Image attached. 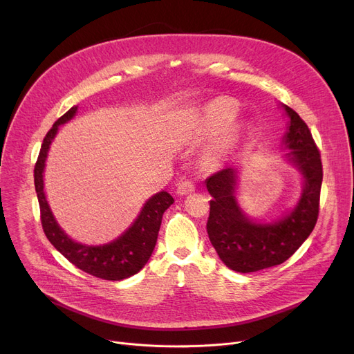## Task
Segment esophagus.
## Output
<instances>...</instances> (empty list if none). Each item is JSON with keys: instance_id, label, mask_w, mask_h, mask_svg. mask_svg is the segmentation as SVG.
<instances>
[{"instance_id": "esophagus-1", "label": "esophagus", "mask_w": 354, "mask_h": 354, "mask_svg": "<svg viewBox=\"0 0 354 354\" xmlns=\"http://www.w3.org/2000/svg\"><path fill=\"white\" fill-rule=\"evenodd\" d=\"M195 191V185L194 182L185 179V180H180L178 183V188H176V194L178 195H189Z\"/></svg>"}]
</instances>
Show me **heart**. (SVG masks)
<instances>
[{"mask_svg": "<svg viewBox=\"0 0 354 354\" xmlns=\"http://www.w3.org/2000/svg\"><path fill=\"white\" fill-rule=\"evenodd\" d=\"M239 103L231 97H215L196 109L191 115L192 133L198 139H209L221 135L209 152L211 162H221L243 143L245 123L235 120Z\"/></svg>", "mask_w": 354, "mask_h": 354, "instance_id": "b5f03b06", "label": "heart"}]
</instances>
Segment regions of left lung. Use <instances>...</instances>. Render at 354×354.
Listing matches in <instances>:
<instances>
[{"mask_svg":"<svg viewBox=\"0 0 354 354\" xmlns=\"http://www.w3.org/2000/svg\"><path fill=\"white\" fill-rule=\"evenodd\" d=\"M288 118L281 140L284 160L301 175L303 189L295 205L271 221L248 216L236 201L241 166L227 167L205 180L211 194L207 231L221 261L236 272H254L283 264L308 238L319 216L323 166L319 149L304 120L281 104Z\"/></svg>","mask_w":354,"mask_h":354,"instance_id":"obj_1","label":"left lung"}]
</instances>
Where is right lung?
<instances>
[{
	"instance_id": "add662e5",
	"label": "right lung",
	"mask_w": 354,
	"mask_h": 354,
	"mask_svg": "<svg viewBox=\"0 0 354 354\" xmlns=\"http://www.w3.org/2000/svg\"><path fill=\"white\" fill-rule=\"evenodd\" d=\"M79 106H73L46 135L39 159L34 167V185L41 211V224L53 247L82 271L109 281H120L139 272L151 258L160 228L163 212L174 203V198L160 191L149 198L138 218L120 236L102 245H87L70 238L55 221L44 192V169L50 146L59 132V126L70 122Z\"/></svg>"
}]
</instances>
